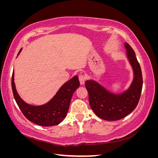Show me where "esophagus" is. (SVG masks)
<instances>
[{
  "instance_id": "1",
  "label": "esophagus",
  "mask_w": 158,
  "mask_h": 158,
  "mask_svg": "<svg viewBox=\"0 0 158 158\" xmlns=\"http://www.w3.org/2000/svg\"><path fill=\"white\" fill-rule=\"evenodd\" d=\"M78 79H79V81H80V83L81 85H83L85 82V80H86V77L83 74H79L78 76Z\"/></svg>"
}]
</instances>
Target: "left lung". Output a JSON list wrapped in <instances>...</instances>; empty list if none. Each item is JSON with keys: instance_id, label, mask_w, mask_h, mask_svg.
<instances>
[{"instance_id": "left-lung-1", "label": "left lung", "mask_w": 158, "mask_h": 158, "mask_svg": "<svg viewBox=\"0 0 158 158\" xmlns=\"http://www.w3.org/2000/svg\"><path fill=\"white\" fill-rule=\"evenodd\" d=\"M125 45L135 74L127 91L113 94L94 80H87L85 83L91 108L98 117L106 121L119 120L130 114L136 107L142 93L143 79L140 64L131 45L127 43Z\"/></svg>"}]
</instances>
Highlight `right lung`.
<instances>
[{
	"mask_svg": "<svg viewBox=\"0 0 158 158\" xmlns=\"http://www.w3.org/2000/svg\"><path fill=\"white\" fill-rule=\"evenodd\" d=\"M21 51H19L18 54ZM14 71L12 76V88L14 98L19 108L28 120L43 127L59 125L66 117L71 98L76 89L80 86L77 76L66 82L50 102L40 106H31L19 96L14 82Z\"/></svg>",
	"mask_w": 158,
	"mask_h": 158,
	"instance_id": "right-lung-1",
	"label": "right lung"
}]
</instances>
